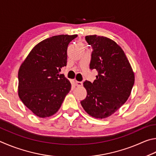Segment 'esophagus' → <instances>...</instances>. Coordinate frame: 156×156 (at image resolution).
Here are the masks:
<instances>
[{
    "label": "esophagus",
    "instance_id": "obj_1",
    "mask_svg": "<svg viewBox=\"0 0 156 156\" xmlns=\"http://www.w3.org/2000/svg\"><path fill=\"white\" fill-rule=\"evenodd\" d=\"M75 85L76 86H82V82H81V81H75Z\"/></svg>",
    "mask_w": 156,
    "mask_h": 156
}]
</instances>
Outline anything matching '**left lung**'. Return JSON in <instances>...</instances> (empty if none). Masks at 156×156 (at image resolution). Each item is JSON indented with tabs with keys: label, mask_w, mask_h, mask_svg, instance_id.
<instances>
[{
	"label": "left lung",
	"mask_w": 156,
	"mask_h": 156,
	"mask_svg": "<svg viewBox=\"0 0 156 156\" xmlns=\"http://www.w3.org/2000/svg\"><path fill=\"white\" fill-rule=\"evenodd\" d=\"M93 51L90 68L97 70L93 83H83L87 96L81 104L96 119H105L127 101L134 84V73L121 46L114 40L97 35H87Z\"/></svg>",
	"instance_id": "obj_1"
}]
</instances>
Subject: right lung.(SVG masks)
<instances>
[{"instance_id":"1","label":"right lung","mask_w":156,"mask_h":156,"mask_svg":"<svg viewBox=\"0 0 156 156\" xmlns=\"http://www.w3.org/2000/svg\"><path fill=\"white\" fill-rule=\"evenodd\" d=\"M77 35H59L38 43L18 70V96L40 118L53 116L61 107L71 83L61 68L66 66L67 48Z\"/></svg>"}]
</instances>
